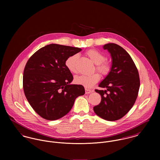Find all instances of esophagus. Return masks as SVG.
Wrapping results in <instances>:
<instances>
[{"label": "esophagus", "mask_w": 160, "mask_h": 160, "mask_svg": "<svg viewBox=\"0 0 160 160\" xmlns=\"http://www.w3.org/2000/svg\"><path fill=\"white\" fill-rule=\"evenodd\" d=\"M85 91H86V93H87V94H88V93H91L92 92V90H90V89H87V88H86L85 89Z\"/></svg>", "instance_id": "34e87169"}]
</instances>
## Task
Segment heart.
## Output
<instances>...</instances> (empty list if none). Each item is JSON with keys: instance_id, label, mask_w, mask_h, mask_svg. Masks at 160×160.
Instances as JSON below:
<instances>
[{"instance_id": "heart-1", "label": "heart", "mask_w": 160, "mask_h": 160, "mask_svg": "<svg viewBox=\"0 0 160 160\" xmlns=\"http://www.w3.org/2000/svg\"><path fill=\"white\" fill-rule=\"evenodd\" d=\"M87 55L95 64L96 69L102 74L106 75L110 70V66L107 63L104 62L105 59V55L96 50H90L88 52ZM79 58L78 54L71 55L65 61V66L71 72L75 73L77 71L76 63ZM100 79V76L98 73H94L91 75H79L74 78V82L79 85H82L86 88H92L93 85L98 82Z\"/></svg>"}]
</instances>
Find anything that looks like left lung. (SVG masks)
I'll return each instance as SVG.
<instances>
[{
	"label": "left lung",
	"instance_id": "left-lung-1",
	"mask_svg": "<svg viewBox=\"0 0 160 160\" xmlns=\"http://www.w3.org/2000/svg\"><path fill=\"white\" fill-rule=\"evenodd\" d=\"M112 57V67L97 90L102 97L99 105L93 107L95 114L107 121L122 118L133 107L138 95L140 79L136 66L129 54L121 46L108 43L103 46Z\"/></svg>",
	"mask_w": 160,
	"mask_h": 160
}]
</instances>
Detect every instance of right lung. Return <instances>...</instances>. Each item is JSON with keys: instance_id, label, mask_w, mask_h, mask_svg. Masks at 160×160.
<instances>
[{"instance_id": "1", "label": "right lung", "mask_w": 160, "mask_h": 160, "mask_svg": "<svg viewBox=\"0 0 160 160\" xmlns=\"http://www.w3.org/2000/svg\"><path fill=\"white\" fill-rule=\"evenodd\" d=\"M81 48L51 44L28 60L23 72V90L34 110L42 118L60 119L72 108L76 98L85 93L82 85L71 84L73 77L66 60Z\"/></svg>"}]
</instances>
